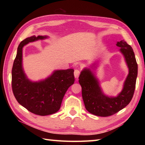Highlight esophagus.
<instances>
[{
    "label": "esophagus",
    "instance_id": "1",
    "mask_svg": "<svg viewBox=\"0 0 145 145\" xmlns=\"http://www.w3.org/2000/svg\"><path fill=\"white\" fill-rule=\"evenodd\" d=\"M80 74V72L78 70L75 69V71H74V76H75V77L76 78H78Z\"/></svg>",
    "mask_w": 145,
    "mask_h": 145
}]
</instances>
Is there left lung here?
<instances>
[{"instance_id": "8db88e82", "label": "left lung", "mask_w": 145, "mask_h": 145, "mask_svg": "<svg viewBox=\"0 0 145 145\" xmlns=\"http://www.w3.org/2000/svg\"><path fill=\"white\" fill-rule=\"evenodd\" d=\"M116 45L120 48V51L123 55L129 69L123 88L118 96L113 97L105 95L98 79L90 69L85 68L79 76L85 108L95 115L105 117L114 115L127 106L133 96L138 75V65L134 52L124 40L118 42ZM92 67L96 68V64H93Z\"/></svg>"}]
</instances>
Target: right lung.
<instances>
[{"label":"right lung","mask_w":145,"mask_h":145,"mask_svg":"<svg viewBox=\"0 0 145 145\" xmlns=\"http://www.w3.org/2000/svg\"><path fill=\"white\" fill-rule=\"evenodd\" d=\"M47 36L35 35L22 41L17 48L12 70V88L18 103L35 115L45 116L59 110L67 90L74 84L73 69L55 70L45 80L32 82L22 67V49L29 44Z\"/></svg>","instance_id":"add662e5"}]
</instances>
